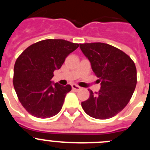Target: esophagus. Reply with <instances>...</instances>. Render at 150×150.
<instances>
[{"instance_id": "1", "label": "esophagus", "mask_w": 150, "mask_h": 150, "mask_svg": "<svg viewBox=\"0 0 150 150\" xmlns=\"http://www.w3.org/2000/svg\"><path fill=\"white\" fill-rule=\"evenodd\" d=\"M71 86H72L73 89L75 90V91H79V90L81 89V87H79V86H77V85L76 84H73Z\"/></svg>"}]
</instances>
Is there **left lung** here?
Segmentation results:
<instances>
[{
	"label": "left lung",
	"instance_id": "8db88e82",
	"mask_svg": "<svg viewBox=\"0 0 150 150\" xmlns=\"http://www.w3.org/2000/svg\"><path fill=\"white\" fill-rule=\"evenodd\" d=\"M100 82L98 92L88 90V100L81 105L88 116L98 120L113 117L128 104L137 84L134 62L124 52L104 43H80Z\"/></svg>",
	"mask_w": 150,
	"mask_h": 150
}]
</instances>
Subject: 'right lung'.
<instances>
[{"label":"right lung","instance_id":"1","mask_svg":"<svg viewBox=\"0 0 150 150\" xmlns=\"http://www.w3.org/2000/svg\"><path fill=\"white\" fill-rule=\"evenodd\" d=\"M79 47L64 40L48 39L30 45L22 52L14 65L13 86L18 98L30 115L46 119L62 110L70 85L51 81L67 55Z\"/></svg>","mask_w":150,"mask_h":150}]
</instances>
